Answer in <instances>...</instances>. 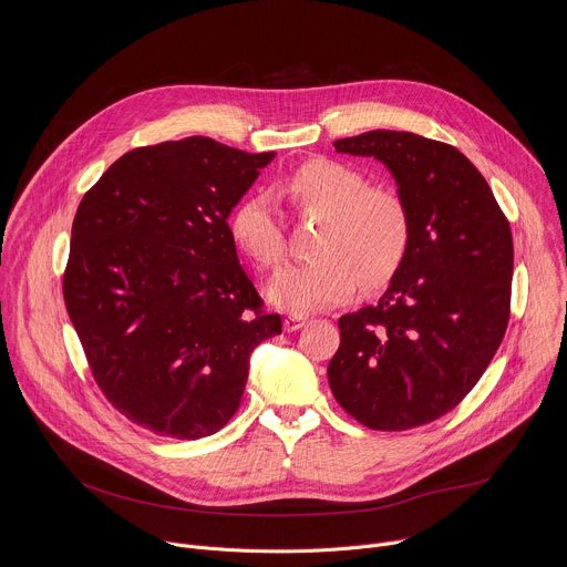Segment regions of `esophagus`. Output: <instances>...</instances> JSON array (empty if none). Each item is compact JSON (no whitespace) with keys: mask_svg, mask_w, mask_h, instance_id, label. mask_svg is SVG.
Segmentation results:
<instances>
[{"mask_svg":"<svg viewBox=\"0 0 567 567\" xmlns=\"http://www.w3.org/2000/svg\"><path fill=\"white\" fill-rule=\"evenodd\" d=\"M307 322V316H300V313H291V316H287L285 320H282V328H285V332H296V330H300L302 326Z\"/></svg>","mask_w":567,"mask_h":567,"instance_id":"obj_1","label":"esophagus"}]
</instances>
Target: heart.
<instances>
[{
	"instance_id": "b5f03b06",
	"label": "heart",
	"mask_w": 567,
	"mask_h": 567,
	"mask_svg": "<svg viewBox=\"0 0 567 567\" xmlns=\"http://www.w3.org/2000/svg\"><path fill=\"white\" fill-rule=\"evenodd\" d=\"M300 213L320 217L311 239L313 260L280 267L267 298L289 313H307L348 300L359 280L379 287L392 278L411 245V213L390 188H370L350 166L313 158L278 184ZM235 245L260 265L285 251V230L265 195L241 199L228 221Z\"/></svg>"
}]
</instances>
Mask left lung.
I'll return each mask as SVG.
<instances>
[{
    "label": "left lung",
    "mask_w": 567,
    "mask_h": 567,
    "mask_svg": "<svg viewBox=\"0 0 567 567\" xmlns=\"http://www.w3.org/2000/svg\"><path fill=\"white\" fill-rule=\"evenodd\" d=\"M334 147L388 168L411 213V245L379 302L339 318L330 388L368 429H415L457 406L505 337L514 274L509 221L453 145L372 130Z\"/></svg>",
    "instance_id": "obj_1"
}]
</instances>
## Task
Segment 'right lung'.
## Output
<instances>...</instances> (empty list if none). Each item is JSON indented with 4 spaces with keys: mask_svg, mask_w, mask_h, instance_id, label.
Wrapping results in <instances>:
<instances>
[{
    "mask_svg": "<svg viewBox=\"0 0 567 567\" xmlns=\"http://www.w3.org/2000/svg\"><path fill=\"white\" fill-rule=\"evenodd\" d=\"M276 152L186 136L123 154L71 226L64 302L96 383L138 426L217 433L278 313L241 269L228 217Z\"/></svg>",
    "mask_w": 567,
    "mask_h": 567,
    "instance_id": "right-lung-1",
    "label": "right lung"
}]
</instances>
